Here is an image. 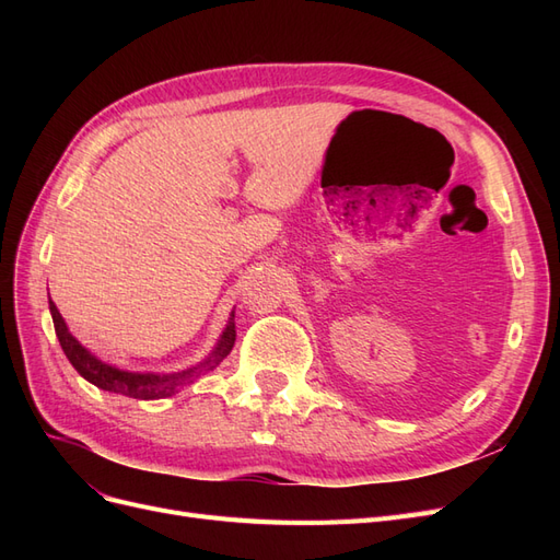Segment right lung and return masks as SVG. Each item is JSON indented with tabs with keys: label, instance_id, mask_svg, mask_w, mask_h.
Here are the masks:
<instances>
[{
	"label": "right lung",
	"instance_id": "right-lung-1",
	"mask_svg": "<svg viewBox=\"0 0 560 560\" xmlns=\"http://www.w3.org/2000/svg\"><path fill=\"white\" fill-rule=\"evenodd\" d=\"M48 308H50V315H54V327L58 334L60 348L79 374L100 389H109V393L126 395L132 399H161V397L175 395L179 385L191 383L196 376L202 374V371H208L222 362L235 343V325L233 322H229V327L224 329L222 341H219L217 350L212 352V358H208L202 364L179 371V374H130V371H121V369H114L105 362H100L95 354H91L70 331H67L65 319L58 313L54 301H48Z\"/></svg>",
	"mask_w": 560,
	"mask_h": 560
}]
</instances>
